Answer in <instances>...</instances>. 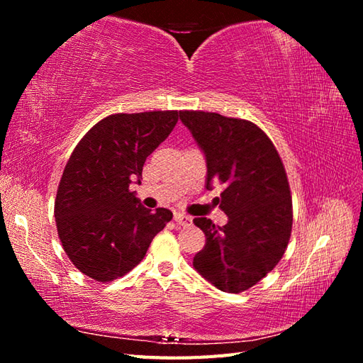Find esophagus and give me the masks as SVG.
Instances as JSON below:
<instances>
[{
  "label": "esophagus",
  "mask_w": 363,
  "mask_h": 363,
  "mask_svg": "<svg viewBox=\"0 0 363 363\" xmlns=\"http://www.w3.org/2000/svg\"><path fill=\"white\" fill-rule=\"evenodd\" d=\"M174 221L181 226H189V225H191V217H189V215H186V213L177 212V213H174Z\"/></svg>",
  "instance_id": "34e87169"
}]
</instances>
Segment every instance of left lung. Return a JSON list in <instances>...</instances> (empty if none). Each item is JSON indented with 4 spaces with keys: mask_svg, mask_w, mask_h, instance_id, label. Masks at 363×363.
I'll return each mask as SVG.
<instances>
[{
    "mask_svg": "<svg viewBox=\"0 0 363 363\" xmlns=\"http://www.w3.org/2000/svg\"><path fill=\"white\" fill-rule=\"evenodd\" d=\"M179 118L206 156V187L225 184L215 201L228 215L226 225L194 220L206 234L194 267L221 291L248 290L277 265L290 240L291 196L282 160L248 120L201 111H182Z\"/></svg>",
    "mask_w": 363,
    "mask_h": 363,
    "instance_id": "obj_1",
    "label": "left lung"
}]
</instances>
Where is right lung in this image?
<instances>
[{"instance_id":"obj_1","label":"right lung","mask_w":363,"mask_h":363,"mask_svg":"<svg viewBox=\"0 0 363 363\" xmlns=\"http://www.w3.org/2000/svg\"><path fill=\"white\" fill-rule=\"evenodd\" d=\"M177 111L115 113L76 145L60 177L54 217L68 259L98 282L125 276L145 257L173 213L151 212L129 184L172 133Z\"/></svg>"}]
</instances>
